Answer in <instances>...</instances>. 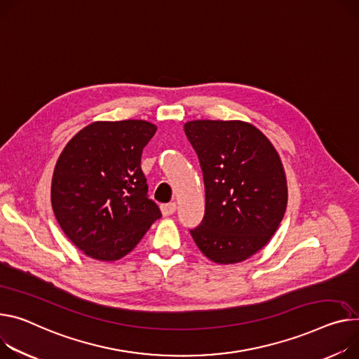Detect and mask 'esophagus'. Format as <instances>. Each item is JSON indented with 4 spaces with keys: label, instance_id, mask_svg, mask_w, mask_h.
I'll return each mask as SVG.
<instances>
[{
    "label": "esophagus",
    "instance_id": "1",
    "mask_svg": "<svg viewBox=\"0 0 359 359\" xmlns=\"http://www.w3.org/2000/svg\"><path fill=\"white\" fill-rule=\"evenodd\" d=\"M175 210H177V204H175V203H168V204L161 205V211H162V214H163L165 217L174 214Z\"/></svg>",
    "mask_w": 359,
    "mask_h": 359
}]
</instances>
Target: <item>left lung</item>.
Segmentation results:
<instances>
[{"instance_id":"8db88e82","label":"left lung","mask_w":359,"mask_h":359,"mask_svg":"<svg viewBox=\"0 0 359 359\" xmlns=\"http://www.w3.org/2000/svg\"><path fill=\"white\" fill-rule=\"evenodd\" d=\"M203 171L205 211L189 229L198 249L219 264L249 259L278 230L287 205L280 158L267 137L241 121L184 126Z\"/></svg>"}]
</instances>
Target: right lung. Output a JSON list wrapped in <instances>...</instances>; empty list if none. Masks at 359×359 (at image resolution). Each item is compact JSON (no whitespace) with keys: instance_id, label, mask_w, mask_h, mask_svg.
I'll return each mask as SVG.
<instances>
[{"instance_id":"right-lung-1","label":"right lung","mask_w":359,"mask_h":359,"mask_svg":"<svg viewBox=\"0 0 359 359\" xmlns=\"http://www.w3.org/2000/svg\"><path fill=\"white\" fill-rule=\"evenodd\" d=\"M155 132L145 121L95 122L76 133L59 156L53 211L86 256L103 262L126 256L161 218L141 168Z\"/></svg>"}]
</instances>
